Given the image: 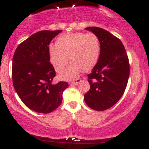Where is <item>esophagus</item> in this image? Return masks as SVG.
Returning <instances> with one entry per match:
<instances>
[{"instance_id":"34e87169","label":"esophagus","mask_w":149,"mask_h":149,"mask_svg":"<svg viewBox=\"0 0 149 149\" xmlns=\"http://www.w3.org/2000/svg\"><path fill=\"white\" fill-rule=\"evenodd\" d=\"M81 81V79H79V78H78V79H74V80H73V81H70V84H74V85H78L79 84V83H80V82Z\"/></svg>"}]
</instances>
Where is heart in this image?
<instances>
[{"mask_svg":"<svg viewBox=\"0 0 149 149\" xmlns=\"http://www.w3.org/2000/svg\"><path fill=\"white\" fill-rule=\"evenodd\" d=\"M55 45L49 48L50 62L57 73L65 70L68 63V57L72 62L67 70L60 75L63 80L75 78L83 70L88 71L97 63L101 52L99 38L95 33H69L59 36Z\"/></svg>","mask_w":149,"mask_h":149,"instance_id":"1","label":"heart"}]
</instances>
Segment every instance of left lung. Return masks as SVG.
Returning a JSON list of instances; mask_svg holds the SVG:
<instances>
[{
	"label": "left lung",
	"mask_w": 149,
	"mask_h": 149,
	"mask_svg": "<svg viewBox=\"0 0 149 149\" xmlns=\"http://www.w3.org/2000/svg\"><path fill=\"white\" fill-rule=\"evenodd\" d=\"M99 38L101 52L88 81L90 89L84 95L86 105L95 111H105L114 105L125 92L130 76L129 59L122 42L100 27L85 28Z\"/></svg>",
	"instance_id": "obj_1"
}]
</instances>
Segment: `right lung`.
I'll use <instances>...</instances> for the list:
<instances>
[{"label":"right lung","mask_w":149,"mask_h":149,"mask_svg":"<svg viewBox=\"0 0 149 149\" xmlns=\"http://www.w3.org/2000/svg\"><path fill=\"white\" fill-rule=\"evenodd\" d=\"M62 30L37 32L16 49L12 61L13 85L23 103L33 111L49 113L58 108L65 81L52 84L56 73L50 63L49 46Z\"/></svg>","instance_id":"right-lung-1"}]
</instances>
